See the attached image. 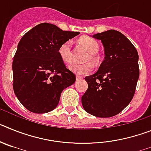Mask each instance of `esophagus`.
<instances>
[{
    "instance_id": "obj_1",
    "label": "esophagus",
    "mask_w": 151,
    "mask_h": 151,
    "mask_svg": "<svg viewBox=\"0 0 151 151\" xmlns=\"http://www.w3.org/2000/svg\"><path fill=\"white\" fill-rule=\"evenodd\" d=\"M82 77L80 76H76V81H79V80L82 79Z\"/></svg>"
}]
</instances>
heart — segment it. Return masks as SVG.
Returning a JSON list of instances; mask_svg holds the SVG:
<instances>
[{"instance_id": "1", "label": "heart", "mask_w": 151, "mask_h": 151, "mask_svg": "<svg viewBox=\"0 0 151 151\" xmlns=\"http://www.w3.org/2000/svg\"><path fill=\"white\" fill-rule=\"evenodd\" d=\"M80 44L85 47L88 51L90 53V56L88 57V60L96 61L97 57L96 53L98 52L100 48L99 44L96 40L88 37H82L79 39ZM60 59L65 63H70L73 60V55H72V41H67L60 46L58 50ZM93 65L91 63L85 64L73 63L69 66V69L72 73L78 76H83L91 73L93 70Z\"/></svg>"}]
</instances>
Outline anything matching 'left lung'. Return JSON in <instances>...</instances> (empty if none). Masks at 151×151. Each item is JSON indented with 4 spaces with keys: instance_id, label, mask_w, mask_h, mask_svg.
<instances>
[{
    "instance_id": "1",
    "label": "left lung",
    "mask_w": 151,
    "mask_h": 151,
    "mask_svg": "<svg viewBox=\"0 0 151 151\" xmlns=\"http://www.w3.org/2000/svg\"><path fill=\"white\" fill-rule=\"evenodd\" d=\"M104 47V60L94 74L85 78L88 88L82 97L84 110L106 118L117 115L132 100L139 78L138 51L116 30L93 35Z\"/></svg>"
}]
</instances>
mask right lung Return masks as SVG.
<instances>
[{"mask_svg":"<svg viewBox=\"0 0 151 151\" xmlns=\"http://www.w3.org/2000/svg\"><path fill=\"white\" fill-rule=\"evenodd\" d=\"M78 35L44 22L22 36L13 57V86L19 102L29 111H52L63 91L75 83L76 76L66 69L58 50Z\"/></svg>","mask_w":151,"mask_h":151,"instance_id":"1","label":"right lung"}]
</instances>
